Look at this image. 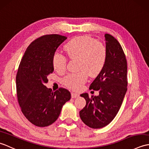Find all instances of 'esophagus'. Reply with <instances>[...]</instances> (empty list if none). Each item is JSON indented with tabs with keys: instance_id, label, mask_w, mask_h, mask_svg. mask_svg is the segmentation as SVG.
<instances>
[{
	"instance_id": "34e87169",
	"label": "esophagus",
	"mask_w": 149,
	"mask_h": 149,
	"mask_svg": "<svg viewBox=\"0 0 149 149\" xmlns=\"http://www.w3.org/2000/svg\"><path fill=\"white\" fill-rule=\"evenodd\" d=\"M79 94L77 93H75V92H72V93H71L72 98H76V97H79Z\"/></svg>"
}]
</instances>
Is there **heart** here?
I'll return each mask as SVG.
<instances>
[{
	"instance_id": "1",
	"label": "heart",
	"mask_w": 149,
	"mask_h": 149,
	"mask_svg": "<svg viewBox=\"0 0 149 149\" xmlns=\"http://www.w3.org/2000/svg\"><path fill=\"white\" fill-rule=\"evenodd\" d=\"M65 50L70 58L79 59V70L70 73L64 78V83L68 87L79 89L89 74L96 76L105 66L107 58L106 47L92 38L86 36L75 38L66 44ZM52 63L56 70L62 72L66 68L67 58L63 54L56 52L53 55Z\"/></svg>"
}]
</instances>
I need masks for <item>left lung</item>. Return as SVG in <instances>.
Wrapping results in <instances>:
<instances>
[{"label":"left lung","instance_id":"8db88e82","mask_svg":"<svg viewBox=\"0 0 149 149\" xmlns=\"http://www.w3.org/2000/svg\"><path fill=\"white\" fill-rule=\"evenodd\" d=\"M107 58L105 66L90 85V89L99 90V95H81L86 106L80 111V118L93 129L108 125L116 116L127 91V60L119 42L113 36L105 34Z\"/></svg>","mask_w":149,"mask_h":149}]
</instances>
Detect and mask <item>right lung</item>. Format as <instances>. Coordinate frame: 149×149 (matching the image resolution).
Returning <instances> with one entry per match:
<instances>
[{
    "label": "right lung",
    "mask_w": 149,
    "mask_h": 149,
    "mask_svg": "<svg viewBox=\"0 0 149 149\" xmlns=\"http://www.w3.org/2000/svg\"><path fill=\"white\" fill-rule=\"evenodd\" d=\"M66 38L49 34L36 39L27 47L19 65L16 77L19 105L26 118L38 127L52 124L71 98L65 88L53 92L45 85L49 81L47 76L54 71L53 55Z\"/></svg>",
    "instance_id": "add662e5"
}]
</instances>
